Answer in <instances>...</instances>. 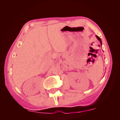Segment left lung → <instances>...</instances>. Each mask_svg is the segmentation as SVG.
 <instances>
[{
    "label": "left lung",
    "mask_w": 120,
    "mask_h": 120,
    "mask_svg": "<svg viewBox=\"0 0 120 120\" xmlns=\"http://www.w3.org/2000/svg\"><path fill=\"white\" fill-rule=\"evenodd\" d=\"M96 38H97L98 39V40H99V41H100V43H101V45H102V42H101V39L99 37H98V35H96Z\"/></svg>",
    "instance_id": "8db88e82"
}]
</instances>
